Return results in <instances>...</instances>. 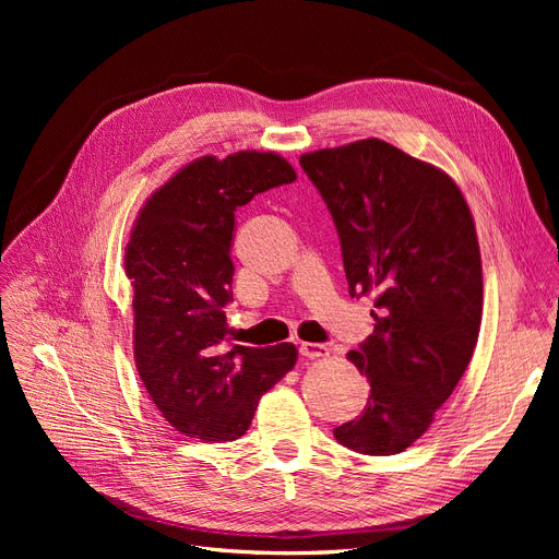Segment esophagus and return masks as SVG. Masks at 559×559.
Here are the masks:
<instances>
[{"label":"esophagus","mask_w":559,"mask_h":559,"mask_svg":"<svg viewBox=\"0 0 559 559\" xmlns=\"http://www.w3.org/2000/svg\"><path fill=\"white\" fill-rule=\"evenodd\" d=\"M298 352H300V357H306V359H324V357H329V347L321 345V343H300Z\"/></svg>","instance_id":"1"}]
</instances>
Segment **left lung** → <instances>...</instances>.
<instances>
[{"label":"left lung","instance_id":"1","mask_svg":"<svg viewBox=\"0 0 559 559\" xmlns=\"http://www.w3.org/2000/svg\"><path fill=\"white\" fill-rule=\"evenodd\" d=\"M333 216L349 296H376V331L347 352L370 382L335 427L361 454H396L425 433L473 357L483 317L476 226L456 183L382 140L300 156Z\"/></svg>","mask_w":559,"mask_h":559}]
</instances>
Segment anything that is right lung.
<instances>
[{
	"label": "right lung",
	"instance_id": "right-lung-1",
	"mask_svg": "<svg viewBox=\"0 0 559 559\" xmlns=\"http://www.w3.org/2000/svg\"><path fill=\"white\" fill-rule=\"evenodd\" d=\"M296 181L277 154L240 151L186 165L148 198L126 249L134 286V364L151 401L183 436L235 441L259 399L296 364V347L228 343L235 210Z\"/></svg>",
	"mask_w": 559,
	"mask_h": 559
}]
</instances>
